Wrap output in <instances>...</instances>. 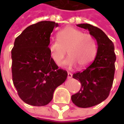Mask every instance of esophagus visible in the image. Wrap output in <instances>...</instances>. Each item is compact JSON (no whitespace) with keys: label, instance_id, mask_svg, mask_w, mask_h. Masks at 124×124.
<instances>
[{"label":"esophagus","instance_id":"esophagus-1","mask_svg":"<svg viewBox=\"0 0 124 124\" xmlns=\"http://www.w3.org/2000/svg\"><path fill=\"white\" fill-rule=\"evenodd\" d=\"M72 78V73H70V72H68V78Z\"/></svg>","mask_w":124,"mask_h":124}]
</instances>
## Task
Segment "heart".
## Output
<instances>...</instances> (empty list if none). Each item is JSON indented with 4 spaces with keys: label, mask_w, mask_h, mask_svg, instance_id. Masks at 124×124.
<instances>
[{
    "label": "heart",
    "mask_w": 124,
    "mask_h": 124,
    "mask_svg": "<svg viewBox=\"0 0 124 124\" xmlns=\"http://www.w3.org/2000/svg\"><path fill=\"white\" fill-rule=\"evenodd\" d=\"M57 36L58 40L50 41L48 46L56 64L62 62L68 52L70 56L62 65L72 67L78 64L80 68H85L91 64L97 51L96 40L92 36L72 26L60 31Z\"/></svg>",
    "instance_id": "obj_1"
}]
</instances>
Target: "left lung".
Returning <instances> with one entry per match:
<instances>
[{
    "label": "left lung",
    "instance_id": "left-lung-1",
    "mask_svg": "<svg viewBox=\"0 0 124 124\" xmlns=\"http://www.w3.org/2000/svg\"><path fill=\"white\" fill-rule=\"evenodd\" d=\"M76 26L88 30L98 45L96 58L92 64L72 76L80 82L81 88L72 96V101L76 106L85 108L98 105L108 97L114 81L116 56L114 44L101 29L90 24Z\"/></svg>",
    "mask_w": 124,
    "mask_h": 124
}]
</instances>
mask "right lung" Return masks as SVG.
<instances>
[{"instance_id":"obj_1","label":"right lung","mask_w":124,"mask_h":124,"mask_svg":"<svg viewBox=\"0 0 124 124\" xmlns=\"http://www.w3.org/2000/svg\"><path fill=\"white\" fill-rule=\"evenodd\" d=\"M58 24L41 21L28 26L16 38L11 51L12 80L25 103L43 106L50 102L58 86L68 76L58 69L48 50L50 37Z\"/></svg>"}]
</instances>
